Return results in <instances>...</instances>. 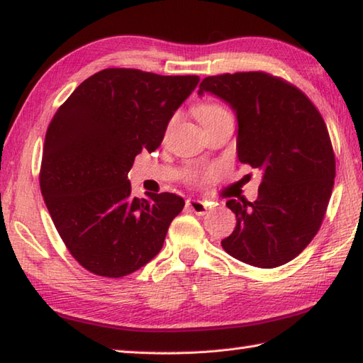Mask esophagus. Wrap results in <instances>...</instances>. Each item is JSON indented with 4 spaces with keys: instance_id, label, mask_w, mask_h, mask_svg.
I'll list each match as a JSON object with an SVG mask.
<instances>
[{
    "instance_id": "1",
    "label": "esophagus",
    "mask_w": 363,
    "mask_h": 363,
    "mask_svg": "<svg viewBox=\"0 0 363 363\" xmlns=\"http://www.w3.org/2000/svg\"><path fill=\"white\" fill-rule=\"evenodd\" d=\"M186 207L196 215H206L207 212H209V203L199 201V199H187Z\"/></svg>"
}]
</instances>
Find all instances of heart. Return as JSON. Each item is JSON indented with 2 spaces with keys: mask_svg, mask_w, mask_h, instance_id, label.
I'll return each instance as SVG.
<instances>
[{
  "mask_svg": "<svg viewBox=\"0 0 363 363\" xmlns=\"http://www.w3.org/2000/svg\"><path fill=\"white\" fill-rule=\"evenodd\" d=\"M225 112H228L225 107L217 104V103H201V104H198L195 107L196 118L201 121L203 126L207 125L209 121H212L213 118H217L218 115L225 113ZM212 173L213 172H211V169H209V172H195V173H191L190 181L195 182V184H204V182L211 179Z\"/></svg>",
  "mask_w": 363,
  "mask_h": 363,
  "instance_id": "1",
  "label": "heart"
}]
</instances>
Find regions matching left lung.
<instances>
[{"label": "left lung", "instance_id": "1", "mask_svg": "<svg viewBox=\"0 0 363 363\" xmlns=\"http://www.w3.org/2000/svg\"><path fill=\"white\" fill-rule=\"evenodd\" d=\"M206 91L237 113V156L262 172L259 196L229 199L234 233L221 246L259 268L287 264L317 235L335 177V154L326 123L303 91L265 72L207 76Z\"/></svg>", "mask_w": 363, "mask_h": 363}]
</instances>
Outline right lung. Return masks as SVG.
I'll list each match as a JSON object with an SVG mask.
<instances>
[{
  "instance_id": "1",
  "label": "right lung",
  "mask_w": 363,
  "mask_h": 363,
  "mask_svg": "<svg viewBox=\"0 0 363 363\" xmlns=\"http://www.w3.org/2000/svg\"><path fill=\"white\" fill-rule=\"evenodd\" d=\"M199 78L106 68L76 87L46 129L40 190L67 250L90 273L123 277L164 246L184 209L173 194L130 195L137 154L152 152Z\"/></svg>"
}]
</instances>
